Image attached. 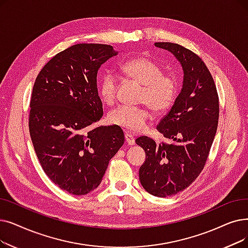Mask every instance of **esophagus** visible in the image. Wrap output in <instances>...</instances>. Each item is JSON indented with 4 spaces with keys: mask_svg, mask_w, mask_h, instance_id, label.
<instances>
[{
    "mask_svg": "<svg viewBox=\"0 0 248 248\" xmlns=\"http://www.w3.org/2000/svg\"><path fill=\"white\" fill-rule=\"evenodd\" d=\"M124 138H125V142L128 145H130V146L135 145V138H134V136H132L131 134H125Z\"/></svg>",
    "mask_w": 248,
    "mask_h": 248,
    "instance_id": "34e87169",
    "label": "esophagus"
}]
</instances>
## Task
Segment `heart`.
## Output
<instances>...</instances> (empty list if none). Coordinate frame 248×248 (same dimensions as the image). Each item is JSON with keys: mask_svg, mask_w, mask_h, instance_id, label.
I'll return each mask as SVG.
<instances>
[{"mask_svg": "<svg viewBox=\"0 0 248 248\" xmlns=\"http://www.w3.org/2000/svg\"><path fill=\"white\" fill-rule=\"evenodd\" d=\"M122 72L126 77L144 86L142 102H146L155 112L161 113L170 108L177 94V82L174 77L163 74L159 64L149 58L138 57L122 64ZM118 80L111 72L104 73L98 82V91L104 103L111 105L116 99ZM151 116L147 107L121 105L111 110L108 120L112 124L132 133H139L147 125Z\"/></svg>", "mask_w": 248, "mask_h": 248, "instance_id": "b5f03b06", "label": "heart"}]
</instances>
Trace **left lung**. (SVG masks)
<instances>
[{
  "instance_id": "obj_1",
  "label": "left lung",
  "mask_w": 248,
  "mask_h": 248,
  "mask_svg": "<svg viewBox=\"0 0 248 248\" xmlns=\"http://www.w3.org/2000/svg\"><path fill=\"white\" fill-rule=\"evenodd\" d=\"M171 52L184 71L182 88L157 130L174 144H156L148 137L136 143L146 160L139 176L144 189L158 198L176 195L199 176L208 159L219 118L216 86L207 66L195 52L171 42H155Z\"/></svg>"
}]
</instances>
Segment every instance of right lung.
<instances>
[{
    "instance_id": "right-lung-1",
    "label": "right lung",
    "mask_w": 248,
    "mask_h": 248,
    "mask_svg": "<svg viewBox=\"0 0 248 248\" xmlns=\"http://www.w3.org/2000/svg\"><path fill=\"white\" fill-rule=\"evenodd\" d=\"M117 53L107 45H75L42 68L32 90L29 132L37 158L53 184L75 196L98 187L124 143L120 126H95L103 115L97 73Z\"/></svg>"
}]
</instances>
